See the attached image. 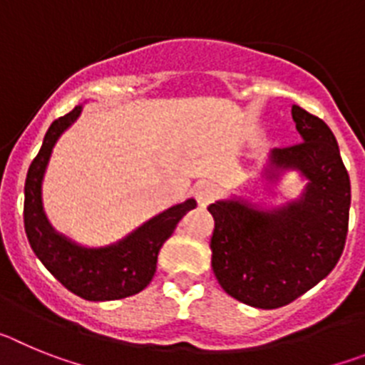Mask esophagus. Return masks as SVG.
<instances>
[{
	"label": "esophagus",
	"instance_id": "1",
	"mask_svg": "<svg viewBox=\"0 0 365 365\" xmlns=\"http://www.w3.org/2000/svg\"><path fill=\"white\" fill-rule=\"evenodd\" d=\"M193 195L197 199L199 206H208L217 195V186L212 185V182H199L193 190Z\"/></svg>",
	"mask_w": 365,
	"mask_h": 365
}]
</instances>
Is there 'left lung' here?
Listing matches in <instances>:
<instances>
[{"label": "left lung", "instance_id": "left-lung-1", "mask_svg": "<svg viewBox=\"0 0 365 365\" xmlns=\"http://www.w3.org/2000/svg\"><path fill=\"white\" fill-rule=\"evenodd\" d=\"M299 143L269 153L263 180L287 172L305 180L298 199L265 208L245 197L219 199L212 269L222 291L257 309H278L320 283L340 259L349 225L351 182L333 131L292 106Z\"/></svg>", "mask_w": 365, "mask_h": 365}]
</instances>
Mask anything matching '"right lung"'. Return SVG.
<instances>
[{
  "mask_svg": "<svg viewBox=\"0 0 365 365\" xmlns=\"http://www.w3.org/2000/svg\"><path fill=\"white\" fill-rule=\"evenodd\" d=\"M82 108V104L76 106L51 124L36 159L29 166L24 202L25 234L38 259L67 291L89 302H109L137 294L150 285L160 247L197 202L186 199L170 206L117 243L106 247H83L54 230L43 210L41 185L54 144L76 122Z\"/></svg>",
  "mask_w": 365,
  "mask_h": 365,
  "instance_id": "1",
  "label": "right lung"
}]
</instances>
